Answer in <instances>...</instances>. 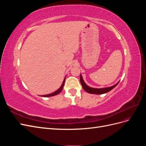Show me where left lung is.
Instances as JSON below:
<instances>
[{
  "label": "left lung",
  "instance_id": "left-lung-1",
  "mask_svg": "<svg viewBox=\"0 0 146 146\" xmlns=\"http://www.w3.org/2000/svg\"><path fill=\"white\" fill-rule=\"evenodd\" d=\"M80 83L81 85L83 88V90L86 91L88 93L90 94H105L107 93V92H109L110 91H111V90H113L114 87H116L117 84L119 83V82L117 83H116V85H114L113 86L111 87H108V88H100V89H98V88H91L90 86H87L85 83L84 82L83 78H82V75L80 74Z\"/></svg>",
  "mask_w": 146,
  "mask_h": 146
}]
</instances>
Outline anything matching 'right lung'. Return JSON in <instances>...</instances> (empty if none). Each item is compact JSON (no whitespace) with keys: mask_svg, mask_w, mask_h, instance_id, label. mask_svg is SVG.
I'll return each instance as SVG.
<instances>
[{"mask_svg":"<svg viewBox=\"0 0 146 146\" xmlns=\"http://www.w3.org/2000/svg\"><path fill=\"white\" fill-rule=\"evenodd\" d=\"M65 79H66V78H64V81H63V84H62V85H61V86L59 90L56 91L54 92H53V93H52V94H47V95H44V96H42V97H51V96H54L60 93V92L61 91H62V90H63L64 85V82H65Z\"/></svg>","mask_w":146,"mask_h":146,"instance_id":"obj_1","label":"right lung"}]
</instances>
